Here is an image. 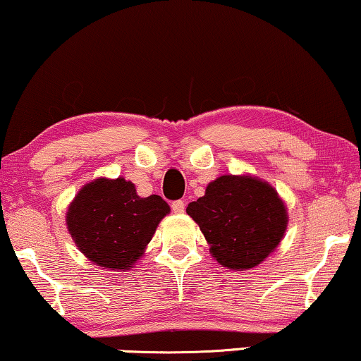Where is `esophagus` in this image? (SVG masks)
I'll return each instance as SVG.
<instances>
[{"label":"esophagus","instance_id":"esophagus-1","mask_svg":"<svg viewBox=\"0 0 361 361\" xmlns=\"http://www.w3.org/2000/svg\"><path fill=\"white\" fill-rule=\"evenodd\" d=\"M171 208H172V212H174V213H184L185 203L182 200H176V202L171 203Z\"/></svg>","mask_w":361,"mask_h":361}]
</instances>
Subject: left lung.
Here are the masks:
<instances>
[{
	"label": "left lung",
	"instance_id": "8db88e82",
	"mask_svg": "<svg viewBox=\"0 0 361 361\" xmlns=\"http://www.w3.org/2000/svg\"><path fill=\"white\" fill-rule=\"evenodd\" d=\"M187 213L200 226L210 252L223 267L252 269L276 249L288 224L279 193L250 176H221Z\"/></svg>",
	"mask_w": 361,
	"mask_h": 361
}]
</instances>
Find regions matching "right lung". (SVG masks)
<instances>
[{
	"label": "right lung",
	"instance_id": "1",
	"mask_svg": "<svg viewBox=\"0 0 361 361\" xmlns=\"http://www.w3.org/2000/svg\"><path fill=\"white\" fill-rule=\"evenodd\" d=\"M169 212L159 195L142 198L123 177H99L82 187L70 203L66 226L78 249L92 264L109 270H130Z\"/></svg>",
	"mask_w": 361,
	"mask_h": 361
}]
</instances>
